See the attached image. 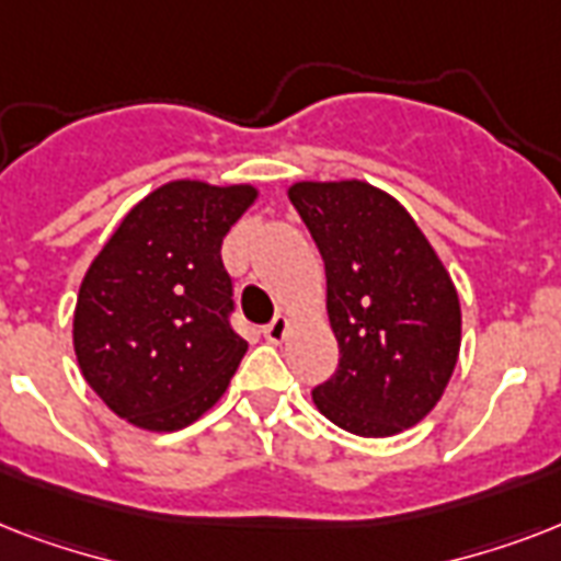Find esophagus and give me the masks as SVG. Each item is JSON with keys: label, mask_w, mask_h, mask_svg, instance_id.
Listing matches in <instances>:
<instances>
[{"label": "esophagus", "mask_w": 561, "mask_h": 561, "mask_svg": "<svg viewBox=\"0 0 561 561\" xmlns=\"http://www.w3.org/2000/svg\"><path fill=\"white\" fill-rule=\"evenodd\" d=\"M290 332V320L288 317H276V320H271V323L264 325V337L271 343H282L285 337H288Z\"/></svg>", "instance_id": "obj_1"}]
</instances>
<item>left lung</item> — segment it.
I'll list each match as a JSON object with an SVG mask.
<instances>
[{
	"instance_id": "1",
	"label": "left lung",
	"mask_w": 561,
	"mask_h": 561,
	"mask_svg": "<svg viewBox=\"0 0 561 561\" xmlns=\"http://www.w3.org/2000/svg\"><path fill=\"white\" fill-rule=\"evenodd\" d=\"M325 262L341 364L314 404L358 436H392L436 408L460 355V297L425 232L364 180L288 188Z\"/></svg>"
}]
</instances>
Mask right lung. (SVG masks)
Masks as SVG:
<instances>
[{
    "label": "right lung",
    "instance_id": "obj_1",
    "mask_svg": "<svg viewBox=\"0 0 561 561\" xmlns=\"http://www.w3.org/2000/svg\"><path fill=\"white\" fill-rule=\"evenodd\" d=\"M255 197L247 183L171 180L136 203L92 259L75 306V355L130 425L180 431L229 387L247 341L229 325L220 244Z\"/></svg>",
    "mask_w": 561,
    "mask_h": 561
}]
</instances>
